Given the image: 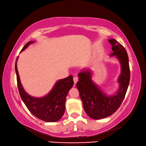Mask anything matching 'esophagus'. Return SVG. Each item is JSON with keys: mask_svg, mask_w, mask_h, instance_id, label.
Segmentation results:
<instances>
[{"mask_svg": "<svg viewBox=\"0 0 146 146\" xmlns=\"http://www.w3.org/2000/svg\"><path fill=\"white\" fill-rule=\"evenodd\" d=\"M78 78L77 77H73V81H74V86H75V84H76V83L77 82V81H78Z\"/></svg>", "mask_w": 146, "mask_h": 146, "instance_id": "esophagus-1", "label": "esophagus"}]
</instances>
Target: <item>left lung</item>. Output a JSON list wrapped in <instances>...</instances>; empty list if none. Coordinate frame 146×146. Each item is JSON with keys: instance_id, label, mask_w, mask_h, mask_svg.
I'll list each match as a JSON object with an SVG mask.
<instances>
[{"instance_id": "obj_1", "label": "left lung", "mask_w": 146, "mask_h": 146, "mask_svg": "<svg viewBox=\"0 0 146 146\" xmlns=\"http://www.w3.org/2000/svg\"><path fill=\"white\" fill-rule=\"evenodd\" d=\"M112 45V53L110 56H115L121 66V73L117 78L119 88L115 94L107 95L92 80V72L90 69H82L78 74L77 83L80 98L86 113L94 119H103L116 111L125 96L130 80V69L127 51L114 39L108 40Z\"/></svg>"}]
</instances>
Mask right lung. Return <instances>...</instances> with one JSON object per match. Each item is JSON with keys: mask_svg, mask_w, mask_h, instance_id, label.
Instances as JSON below:
<instances>
[{"mask_svg": "<svg viewBox=\"0 0 146 146\" xmlns=\"http://www.w3.org/2000/svg\"><path fill=\"white\" fill-rule=\"evenodd\" d=\"M34 41L28 42L22 48V52L29 47ZM17 58L15 65L18 89L21 98L28 109L38 118L47 122L58 121L63 116L65 112V103L68 92L73 86V76L60 79L55 83L52 90L46 96L41 98H36L28 94L21 83L18 73Z\"/></svg>", "mask_w": 146, "mask_h": 146, "instance_id": "add662e5", "label": "right lung"}]
</instances>
